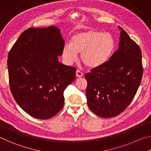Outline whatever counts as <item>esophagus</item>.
<instances>
[{
    "label": "esophagus",
    "mask_w": 151,
    "mask_h": 151,
    "mask_svg": "<svg viewBox=\"0 0 151 151\" xmlns=\"http://www.w3.org/2000/svg\"><path fill=\"white\" fill-rule=\"evenodd\" d=\"M76 77L80 78V77H82V76H83V74L81 70H76Z\"/></svg>",
    "instance_id": "1"
}]
</instances>
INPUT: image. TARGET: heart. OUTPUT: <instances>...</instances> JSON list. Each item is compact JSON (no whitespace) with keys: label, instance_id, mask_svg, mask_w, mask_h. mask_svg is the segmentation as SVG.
I'll use <instances>...</instances> for the list:
<instances>
[{"label":"heart","instance_id":"1","mask_svg":"<svg viewBox=\"0 0 151 151\" xmlns=\"http://www.w3.org/2000/svg\"><path fill=\"white\" fill-rule=\"evenodd\" d=\"M115 42L109 33L88 30L76 33L70 39V45L65 44L62 57L67 65H72L81 53L82 62L90 68H98L106 63L114 52Z\"/></svg>","mask_w":151,"mask_h":151}]
</instances>
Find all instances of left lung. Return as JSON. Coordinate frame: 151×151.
I'll return each instance as SVG.
<instances>
[{
  "label": "left lung",
  "instance_id": "left-lung-1",
  "mask_svg": "<svg viewBox=\"0 0 151 151\" xmlns=\"http://www.w3.org/2000/svg\"><path fill=\"white\" fill-rule=\"evenodd\" d=\"M121 30L118 50L106 63L86 74L87 104L94 114L111 118L123 112L131 103L141 83V50Z\"/></svg>",
  "mask_w": 151,
  "mask_h": 151
}]
</instances>
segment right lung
<instances>
[{"label":"right lung","mask_w":151,"mask_h":151,"mask_svg":"<svg viewBox=\"0 0 151 151\" xmlns=\"http://www.w3.org/2000/svg\"><path fill=\"white\" fill-rule=\"evenodd\" d=\"M65 40L57 27L29 28L8 55L9 85L22 110L39 119L55 116L64 105V91L76 68L58 62Z\"/></svg>","instance_id":"obj_1"}]
</instances>
